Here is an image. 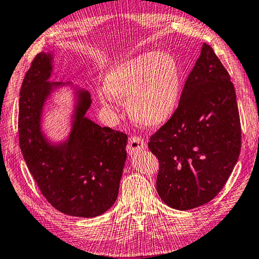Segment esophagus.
I'll list each match as a JSON object with an SVG mask.
<instances>
[{
    "label": "esophagus",
    "mask_w": 259,
    "mask_h": 259,
    "mask_svg": "<svg viewBox=\"0 0 259 259\" xmlns=\"http://www.w3.org/2000/svg\"><path fill=\"white\" fill-rule=\"evenodd\" d=\"M147 147V144L144 139L139 137H130L128 146H126V150L130 155H135L139 152H143Z\"/></svg>",
    "instance_id": "34e87169"
}]
</instances>
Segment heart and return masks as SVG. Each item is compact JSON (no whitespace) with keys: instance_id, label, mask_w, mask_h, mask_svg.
<instances>
[{"instance_id":"b5f03b06","label":"heart","mask_w":259,"mask_h":259,"mask_svg":"<svg viewBox=\"0 0 259 259\" xmlns=\"http://www.w3.org/2000/svg\"><path fill=\"white\" fill-rule=\"evenodd\" d=\"M102 104L123 103L136 123L157 128L175 113L180 98L181 72L165 52L145 53L115 65L103 81Z\"/></svg>"}]
</instances>
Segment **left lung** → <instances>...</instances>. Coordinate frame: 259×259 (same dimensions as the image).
Returning a JSON list of instances; mask_svg holds the SVG:
<instances>
[{"label":"left lung","instance_id":"8db88e82","mask_svg":"<svg viewBox=\"0 0 259 259\" xmlns=\"http://www.w3.org/2000/svg\"><path fill=\"white\" fill-rule=\"evenodd\" d=\"M148 148L159 162L157 194L175 209L207 204L231 176L241 148L236 92L209 45L201 46L177 111Z\"/></svg>","mask_w":259,"mask_h":259}]
</instances>
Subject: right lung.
Returning a JSON list of instances; mask_svg holds the SVG:
<instances>
[{
	"mask_svg": "<svg viewBox=\"0 0 259 259\" xmlns=\"http://www.w3.org/2000/svg\"><path fill=\"white\" fill-rule=\"evenodd\" d=\"M54 60L53 52H41L23 79L19 144L32 178L54 208L70 216L96 218L110 209L119 195L128 137L86 116L92 105L86 89L69 81H50ZM62 89L72 91L73 110L67 136L53 141L42 129V115L51 96Z\"/></svg>",
	"mask_w": 259,
	"mask_h": 259,
	"instance_id": "right-lung-1",
	"label": "right lung"
}]
</instances>
